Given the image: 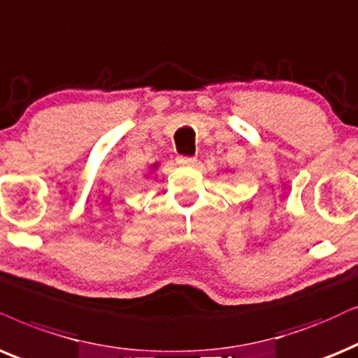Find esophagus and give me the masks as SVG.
<instances>
[{
    "mask_svg": "<svg viewBox=\"0 0 358 358\" xmlns=\"http://www.w3.org/2000/svg\"><path fill=\"white\" fill-rule=\"evenodd\" d=\"M176 162H178L180 165H188V166H192V165L196 164V158H194V157L178 155V157H176Z\"/></svg>",
    "mask_w": 358,
    "mask_h": 358,
    "instance_id": "esophagus-1",
    "label": "esophagus"
}]
</instances>
